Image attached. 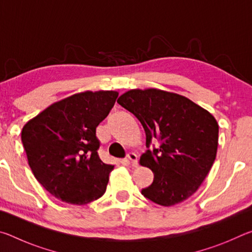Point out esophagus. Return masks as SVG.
<instances>
[{
    "instance_id": "1",
    "label": "esophagus",
    "mask_w": 252,
    "mask_h": 252,
    "mask_svg": "<svg viewBox=\"0 0 252 252\" xmlns=\"http://www.w3.org/2000/svg\"><path fill=\"white\" fill-rule=\"evenodd\" d=\"M127 159L131 162V164L133 165V167H136L138 165V156L135 155L134 152H130L129 155H127Z\"/></svg>"
}]
</instances>
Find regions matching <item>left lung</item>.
<instances>
[{
    "label": "left lung",
    "mask_w": 252,
    "mask_h": 252,
    "mask_svg": "<svg viewBox=\"0 0 252 252\" xmlns=\"http://www.w3.org/2000/svg\"><path fill=\"white\" fill-rule=\"evenodd\" d=\"M118 103L141 122L148 148L152 140L160 142L140 158V164L155 174L141 193L163 207L189 199L216 160L219 126L215 117L188 97L159 89H133Z\"/></svg>",
    "instance_id": "1"
}]
</instances>
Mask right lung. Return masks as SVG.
<instances>
[{"instance_id": "1", "label": "right lung", "mask_w": 252, "mask_h": 252, "mask_svg": "<svg viewBox=\"0 0 252 252\" xmlns=\"http://www.w3.org/2000/svg\"><path fill=\"white\" fill-rule=\"evenodd\" d=\"M118 95L117 91L75 93L25 123L21 139L29 165L53 197L81 206L104 194L114 165L99 158L95 130Z\"/></svg>"}]
</instances>
